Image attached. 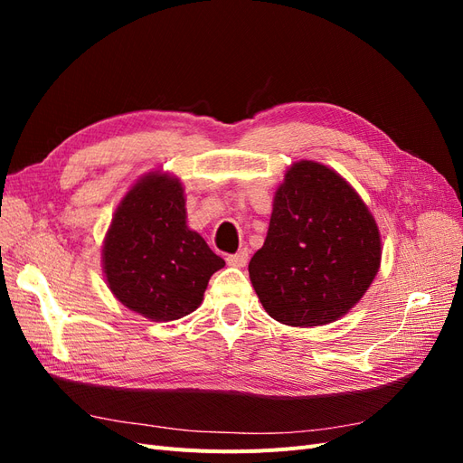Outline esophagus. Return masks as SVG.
<instances>
[{
    "label": "esophagus",
    "instance_id": "34e87169",
    "mask_svg": "<svg viewBox=\"0 0 463 463\" xmlns=\"http://www.w3.org/2000/svg\"><path fill=\"white\" fill-rule=\"evenodd\" d=\"M247 259H249V250L241 249V250H237L235 255H230L226 260L230 266H237V269H241V266L247 264Z\"/></svg>",
    "mask_w": 463,
    "mask_h": 463
}]
</instances>
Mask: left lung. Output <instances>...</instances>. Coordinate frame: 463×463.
I'll return each instance as SVG.
<instances>
[{
    "mask_svg": "<svg viewBox=\"0 0 463 463\" xmlns=\"http://www.w3.org/2000/svg\"><path fill=\"white\" fill-rule=\"evenodd\" d=\"M381 266V233L344 177L293 164L278 187L249 276L264 311L288 326H320L365 296Z\"/></svg>",
    "mask_w": 463,
    "mask_h": 463,
    "instance_id": "8db88e82",
    "label": "left lung"
}]
</instances>
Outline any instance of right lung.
Segmentation results:
<instances>
[{
	"instance_id": "1",
	"label": "right lung",
	"mask_w": 463,
	"mask_h": 463,
	"mask_svg": "<svg viewBox=\"0 0 463 463\" xmlns=\"http://www.w3.org/2000/svg\"><path fill=\"white\" fill-rule=\"evenodd\" d=\"M179 179L143 177L119 203L104 241V272L111 293L152 320H175L203 301L223 259L187 228Z\"/></svg>"
}]
</instances>
